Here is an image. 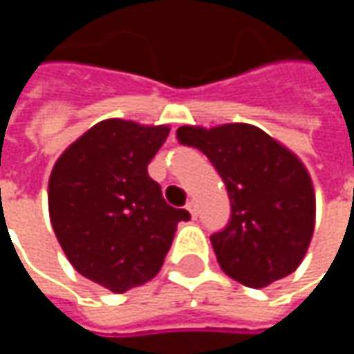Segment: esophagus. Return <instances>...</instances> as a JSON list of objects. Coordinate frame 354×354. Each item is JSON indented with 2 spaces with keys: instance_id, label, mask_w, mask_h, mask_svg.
<instances>
[{
  "instance_id": "34e87169",
  "label": "esophagus",
  "mask_w": 354,
  "mask_h": 354,
  "mask_svg": "<svg viewBox=\"0 0 354 354\" xmlns=\"http://www.w3.org/2000/svg\"><path fill=\"white\" fill-rule=\"evenodd\" d=\"M187 211L191 212V216L195 218V216H197V203H195V201H189V203H187Z\"/></svg>"
}]
</instances>
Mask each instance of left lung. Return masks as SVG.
<instances>
[{"mask_svg": "<svg viewBox=\"0 0 354 354\" xmlns=\"http://www.w3.org/2000/svg\"><path fill=\"white\" fill-rule=\"evenodd\" d=\"M177 138L209 157L226 185L230 221L211 236L226 276L258 290L295 272L315 228V191L301 159L250 124L181 126Z\"/></svg>", "mask_w": 354, "mask_h": 354, "instance_id": "obj_1", "label": "left lung"}]
</instances>
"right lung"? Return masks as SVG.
Masks as SVG:
<instances>
[{"label": "right lung", "mask_w": 354, "mask_h": 354, "mask_svg": "<svg viewBox=\"0 0 354 354\" xmlns=\"http://www.w3.org/2000/svg\"><path fill=\"white\" fill-rule=\"evenodd\" d=\"M169 126L110 118L82 133L48 177V214L62 252L78 274L114 293L153 279L177 225L147 165Z\"/></svg>", "instance_id": "1"}]
</instances>
